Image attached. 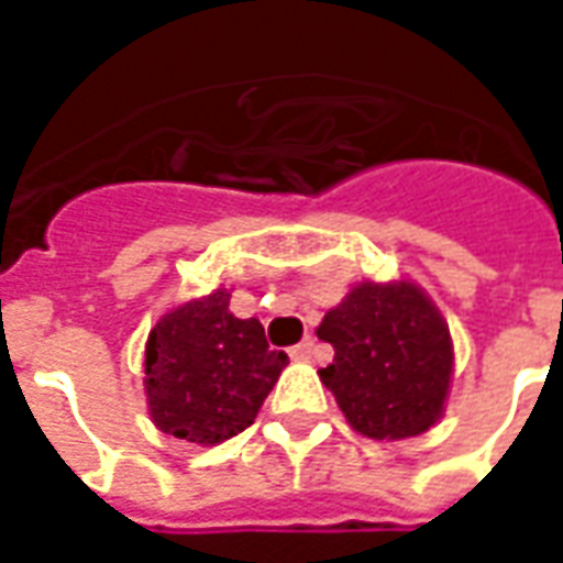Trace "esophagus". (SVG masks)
I'll use <instances>...</instances> for the list:
<instances>
[{
  "instance_id": "esophagus-1",
  "label": "esophagus",
  "mask_w": 563,
  "mask_h": 563,
  "mask_svg": "<svg viewBox=\"0 0 563 563\" xmlns=\"http://www.w3.org/2000/svg\"><path fill=\"white\" fill-rule=\"evenodd\" d=\"M313 350H317V341H313V338H305L301 343H295L292 350H289V355L298 358V362H307V358L313 355Z\"/></svg>"
}]
</instances>
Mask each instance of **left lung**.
<instances>
[{
    "mask_svg": "<svg viewBox=\"0 0 563 563\" xmlns=\"http://www.w3.org/2000/svg\"><path fill=\"white\" fill-rule=\"evenodd\" d=\"M317 334L334 346L319 379L358 434L404 440L440 422L455 353L446 319L422 286L355 283Z\"/></svg>",
    "mask_w": 563,
    "mask_h": 563,
    "instance_id": "left-lung-1",
    "label": "left lung"
}]
</instances>
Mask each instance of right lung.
<instances>
[{
  "label": "right lung",
  "instance_id": "obj_1",
  "mask_svg": "<svg viewBox=\"0 0 563 563\" xmlns=\"http://www.w3.org/2000/svg\"><path fill=\"white\" fill-rule=\"evenodd\" d=\"M229 289L162 313L144 346V391L162 434L217 446L253 424L289 355L271 350L258 319L229 310Z\"/></svg>",
  "mask_w": 563,
  "mask_h": 563
}]
</instances>
